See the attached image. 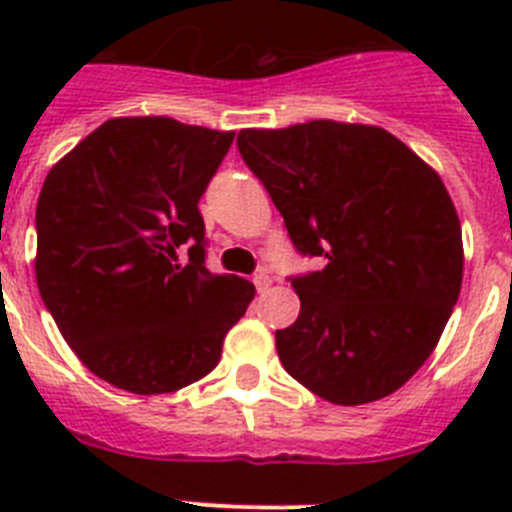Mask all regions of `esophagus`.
I'll list each match as a JSON object with an SVG mask.
<instances>
[{"mask_svg": "<svg viewBox=\"0 0 512 512\" xmlns=\"http://www.w3.org/2000/svg\"><path fill=\"white\" fill-rule=\"evenodd\" d=\"M253 284H256V289H259V292H266V289L271 287V277L261 271V274H256V277H253Z\"/></svg>", "mask_w": 512, "mask_h": 512, "instance_id": "esophagus-1", "label": "esophagus"}]
</instances>
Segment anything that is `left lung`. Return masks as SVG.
<instances>
[{"label": "left lung", "instance_id": "8db88e82", "mask_svg": "<svg viewBox=\"0 0 512 512\" xmlns=\"http://www.w3.org/2000/svg\"><path fill=\"white\" fill-rule=\"evenodd\" d=\"M238 151L323 269L289 277L300 315L277 330L289 377L336 405L400 390L459 300L461 225L441 176L374 125L241 130Z\"/></svg>", "mask_w": 512, "mask_h": 512}]
</instances>
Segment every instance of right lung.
<instances>
[{
	"mask_svg": "<svg viewBox=\"0 0 512 512\" xmlns=\"http://www.w3.org/2000/svg\"><path fill=\"white\" fill-rule=\"evenodd\" d=\"M233 135L115 117L45 176L35 210L40 297L89 372L120 390L164 395L210 374L256 295L248 279L205 266L197 205Z\"/></svg>",
	"mask_w": 512,
	"mask_h": 512,
	"instance_id": "right-lung-1",
	"label": "right lung"
}]
</instances>
